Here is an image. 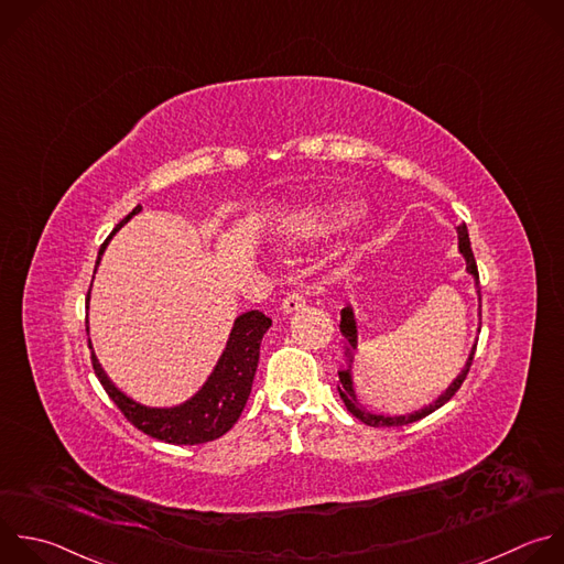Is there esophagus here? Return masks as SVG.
Listing matches in <instances>:
<instances>
[{
	"mask_svg": "<svg viewBox=\"0 0 564 564\" xmlns=\"http://www.w3.org/2000/svg\"><path fill=\"white\" fill-rule=\"evenodd\" d=\"M303 305H305V296H303V292L294 290V292H290V294L283 299V303H281V310H283L285 314H292V312L301 310Z\"/></svg>",
	"mask_w": 564,
	"mask_h": 564,
	"instance_id": "1",
	"label": "esophagus"
}]
</instances>
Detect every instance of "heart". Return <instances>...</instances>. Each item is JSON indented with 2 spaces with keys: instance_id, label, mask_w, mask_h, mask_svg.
<instances>
[{
  "instance_id": "heart-1",
  "label": "heart",
  "mask_w": 564,
  "mask_h": 564,
  "mask_svg": "<svg viewBox=\"0 0 564 564\" xmlns=\"http://www.w3.org/2000/svg\"><path fill=\"white\" fill-rule=\"evenodd\" d=\"M360 213V206L354 202H336L321 208H307L299 215H294L285 226L283 235L288 239H307L316 235H325L349 219H354Z\"/></svg>"
}]
</instances>
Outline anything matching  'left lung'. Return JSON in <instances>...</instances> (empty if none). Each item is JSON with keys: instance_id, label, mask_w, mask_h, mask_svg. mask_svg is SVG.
I'll use <instances>...</instances> for the list:
<instances>
[{"instance_id": "1", "label": "left lung", "mask_w": 564, "mask_h": 564, "mask_svg": "<svg viewBox=\"0 0 564 564\" xmlns=\"http://www.w3.org/2000/svg\"><path fill=\"white\" fill-rule=\"evenodd\" d=\"M458 248H460V254H463L465 261H467V272L476 279V285H478V268H476V259H474L471 243H469V235H467V228H465V226L458 228ZM478 294H480V290H478ZM340 332L345 334L349 347L354 349V347H356V323H354V312H351V307H345V310L340 312ZM351 349H349V351H351ZM474 354H476V345H474V349H471V354H469V358H467L465 369L458 373V379L447 388V392H445L443 397H438L436 403H432L430 408L419 410V412H414V414H408V416H381V414L367 412V410L356 401V394H354V388H351L349 369L338 371V394H340V399H343L347 412L354 414L360 423H365V425H369V427H399V425H410V423H416V421L430 416V414L436 412L438 408H443V405L460 390L463 381L467 379V373H469V367H471V362H474Z\"/></svg>"}]
</instances>
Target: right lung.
<instances>
[{
	"label": "right lung",
	"mask_w": 564,
	"mask_h": 564,
	"mask_svg": "<svg viewBox=\"0 0 564 564\" xmlns=\"http://www.w3.org/2000/svg\"><path fill=\"white\" fill-rule=\"evenodd\" d=\"M139 210H141V206H137L121 224H117L112 235L123 224H128ZM106 243L99 250L97 265L106 250ZM88 296H90V290H88ZM270 325H272V321L259 310L241 314L235 321L230 340H228L215 371L210 373V379L206 381V386L191 401H185L178 408L159 410V408H145V405L134 403L132 399H128L123 392H119L108 381L95 354H93V369L97 373L99 383L104 386L106 394L121 410V414L130 421V425H134L143 434H148L156 441L170 443V445H199V443H208V441L224 436L239 421V416L248 403V397L252 392V381H254L257 365H259L261 338ZM86 332H88V327H86ZM88 347H90V340H88Z\"/></svg>",
	"instance_id": "1"
}]
</instances>
